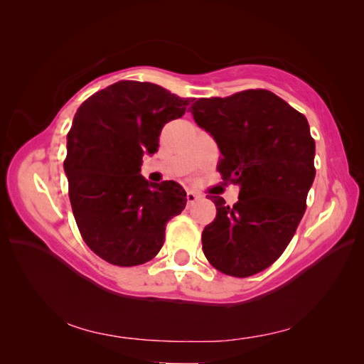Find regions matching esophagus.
I'll list each match as a JSON object with an SVG mask.
<instances>
[{
	"label": "esophagus",
	"instance_id": "34e87169",
	"mask_svg": "<svg viewBox=\"0 0 364 364\" xmlns=\"http://www.w3.org/2000/svg\"><path fill=\"white\" fill-rule=\"evenodd\" d=\"M197 199H199V194H196L194 191H188V193H186V202H188V205L194 203Z\"/></svg>",
	"mask_w": 364,
	"mask_h": 364
}]
</instances>
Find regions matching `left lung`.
<instances>
[{
    "label": "left lung",
    "instance_id": "8db88e82",
    "mask_svg": "<svg viewBox=\"0 0 364 364\" xmlns=\"http://www.w3.org/2000/svg\"><path fill=\"white\" fill-rule=\"evenodd\" d=\"M190 112L217 142L223 179L240 186L234 206L211 199L217 215L202 232L203 253L220 272L252 277L281 257L305 213L316 176L310 126L266 90L199 98Z\"/></svg>",
    "mask_w": 364,
    "mask_h": 364
}]
</instances>
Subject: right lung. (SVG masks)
I'll return each instance as SVG.
<instances>
[{
    "label": "right lung",
    "instance_id": "1",
    "mask_svg": "<svg viewBox=\"0 0 364 364\" xmlns=\"http://www.w3.org/2000/svg\"><path fill=\"white\" fill-rule=\"evenodd\" d=\"M193 100L149 82H117L77 109L63 170L85 243L114 266L155 258L165 225L183 211L186 193L174 181L149 182L142 156L159 147L162 127Z\"/></svg>",
    "mask_w": 364,
    "mask_h": 364
}]
</instances>
